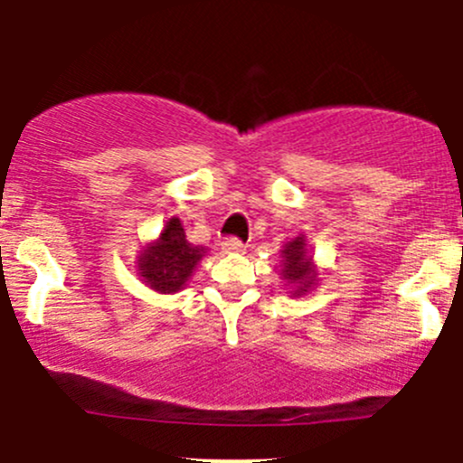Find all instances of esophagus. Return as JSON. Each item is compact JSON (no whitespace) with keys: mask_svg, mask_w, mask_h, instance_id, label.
Instances as JSON below:
<instances>
[{"mask_svg":"<svg viewBox=\"0 0 463 463\" xmlns=\"http://www.w3.org/2000/svg\"><path fill=\"white\" fill-rule=\"evenodd\" d=\"M222 249H223V253H232V255H240V253H244L246 250V246L241 244L240 240H235V237H231V240H226L222 244Z\"/></svg>","mask_w":463,"mask_h":463,"instance_id":"1","label":"esophagus"}]
</instances>
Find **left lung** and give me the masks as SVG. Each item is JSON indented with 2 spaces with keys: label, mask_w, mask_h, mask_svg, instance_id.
I'll use <instances>...</instances> for the list:
<instances>
[{
  "label": "left lung",
  "mask_w": 463,
  "mask_h": 463,
  "mask_svg": "<svg viewBox=\"0 0 463 463\" xmlns=\"http://www.w3.org/2000/svg\"><path fill=\"white\" fill-rule=\"evenodd\" d=\"M279 278L287 282L291 298L309 296L320 284V270L316 266L307 237L298 235L279 249Z\"/></svg>",
  "instance_id": "1"
}]
</instances>
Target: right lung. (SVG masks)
I'll return each instance as SVG.
<instances>
[{
  "mask_svg": "<svg viewBox=\"0 0 463 463\" xmlns=\"http://www.w3.org/2000/svg\"><path fill=\"white\" fill-rule=\"evenodd\" d=\"M205 246L190 244L179 217H170L156 240L147 241L134 261L137 273L145 287L156 293H179L193 278L194 269L203 255Z\"/></svg>",
  "mask_w": 463,
  "mask_h": 463,
  "instance_id": "1",
  "label": "right lung"
}]
</instances>
